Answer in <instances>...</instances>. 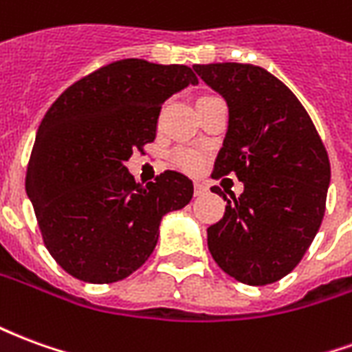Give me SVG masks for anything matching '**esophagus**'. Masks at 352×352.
Here are the masks:
<instances>
[{"label": "esophagus", "instance_id": "esophagus-1", "mask_svg": "<svg viewBox=\"0 0 352 352\" xmlns=\"http://www.w3.org/2000/svg\"><path fill=\"white\" fill-rule=\"evenodd\" d=\"M206 190H207L206 183H201V181H196V183H194V196H201Z\"/></svg>", "mask_w": 352, "mask_h": 352}]
</instances>
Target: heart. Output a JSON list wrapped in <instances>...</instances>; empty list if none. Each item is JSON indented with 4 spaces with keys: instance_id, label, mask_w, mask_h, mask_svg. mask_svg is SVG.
<instances>
[{
    "instance_id": "heart-1",
    "label": "heart",
    "mask_w": 352,
    "mask_h": 352,
    "mask_svg": "<svg viewBox=\"0 0 352 352\" xmlns=\"http://www.w3.org/2000/svg\"><path fill=\"white\" fill-rule=\"evenodd\" d=\"M201 100H206V98H201ZM171 162H173L179 169L186 171V173H196V171L201 168V164H204V156H201L198 151H194V148H184L183 146V148L173 151V154H171Z\"/></svg>"
}]
</instances>
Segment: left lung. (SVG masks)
I'll return each instance as SVG.
<instances>
[{
  "label": "left lung",
  "mask_w": 352,
  "mask_h": 352,
  "mask_svg": "<svg viewBox=\"0 0 352 352\" xmlns=\"http://www.w3.org/2000/svg\"><path fill=\"white\" fill-rule=\"evenodd\" d=\"M228 103V131L211 177L234 175L243 194L226 199L207 245L222 272L262 287L300 264L326 209L330 160L307 111L277 77L251 64L194 65Z\"/></svg>",
  "instance_id": "8db88e82"
}]
</instances>
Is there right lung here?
<instances>
[{
  "instance_id": "add662e5",
  "label": "right lung",
  "mask_w": 352,
  "mask_h": 352,
  "mask_svg": "<svg viewBox=\"0 0 352 352\" xmlns=\"http://www.w3.org/2000/svg\"><path fill=\"white\" fill-rule=\"evenodd\" d=\"M188 85H198L188 65L118 60L73 82L43 116L26 192L43 243L75 279H126L153 254L162 217L192 199L179 171L141 186L124 166L154 141L164 101Z\"/></svg>"
}]
</instances>
